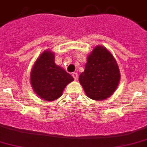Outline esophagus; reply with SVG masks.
Returning a JSON list of instances; mask_svg holds the SVG:
<instances>
[{
  "mask_svg": "<svg viewBox=\"0 0 147 147\" xmlns=\"http://www.w3.org/2000/svg\"><path fill=\"white\" fill-rule=\"evenodd\" d=\"M72 76H73V77L74 78L75 80H76L78 79V74H77L76 73H73V74H72Z\"/></svg>",
  "mask_w": 147,
  "mask_h": 147,
  "instance_id": "1",
  "label": "esophagus"
}]
</instances>
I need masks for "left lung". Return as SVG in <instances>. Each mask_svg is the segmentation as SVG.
I'll return each mask as SVG.
<instances>
[{"instance_id": "8db88e82", "label": "left lung", "mask_w": 147, "mask_h": 147, "mask_svg": "<svg viewBox=\"0 0 147 147\" xmlns=\"http://www.w3.org/2000/svg\"><path fill=\"white\" fill-rule=\"evenodd\" d=\"M119 80L116 59L101 46H97L88 55L84 72L79 77L87 96L95 100L111 96L118 86Z\"/></svg>"}]
</instances>
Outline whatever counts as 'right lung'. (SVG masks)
<instances>
[{
  "mask_svg": "<svg viewBox=\"0 0 147 147\" xmlns=\"http://www.w3.org/2000/svg\"><path fill=\"white\" fill-rule=\"evenodd\" d=\"M54 53L44 51L37 59L31 73V83L36 94L46 100L61 96L73 76L55 64Z\"/></svg>",
  "mask_w": 147,
  "mask_h": 147,
  "instance_id": "add662e5",
  "label": "right lung"
}]
</instances>
